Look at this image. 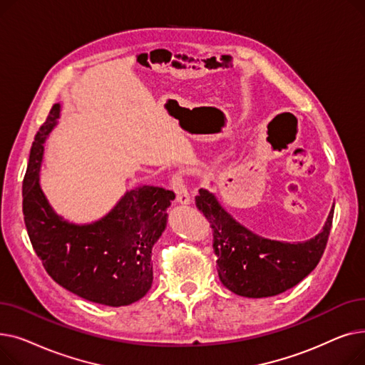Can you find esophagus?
<instances>
[{"instance_id":"esophagus-1","label":"esophagus","mask_w":365,"mask_h":365,"mask_svg":"<svg viewBox=\"0 0 365 365\" xmlns=\"http://www.w3.org/2000/svg\"><path fill=\"white\" fill-rule=\"evenodd\" d=\"M171 187L175 189L176 192V200L179 204H189L190 202V195L187 192L186 186L183 185V179L180 175H175L171 178Z\"/></svg>"}]
</instances>
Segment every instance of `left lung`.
<instances>
[{"label":"left lung","instance_id":"8db88e82","mask_svg":"<svg viewBox=\"0 0 365 365\" xmlns=\"http://www.w3.org/2000/svg\"><path fill=\"white\" fill-rule=\"evenodd\" d=\"M200 212L212 225L217 272L227 290L242 297H271L287 292L308 277L327 245L333 223L331 207L322 231L303 242H284L247 229L207 189L195 197Z\"/></svg>","mask_w":365,"mask_h":365}]
</instances>
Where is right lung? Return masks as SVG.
<instances>
[{
	"label": "right lung",
	"mask_w": 365,
	"mask_h": 365,
	"mask_svg": "<svg viewBox=\"0 0 365 365\" xmlns=\"http://www.w3.org/2000/svg\"><path fill=\"white\" fill-rule=\"evenodd\" d=\"M56 103L35 134L24 179V216L28 235L47 274L68 292L99 304L127 306L150 289L152 247L167 226L175 192L138 186L102 219L72 223L57 215L40 185L44 143L61 118Z\"/></svg>",
	"instance_id": "obj_1"
}]
</instances>
